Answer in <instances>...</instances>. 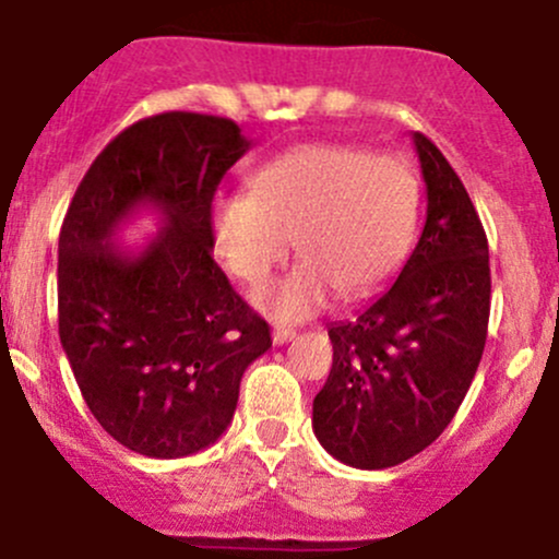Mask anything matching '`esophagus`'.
<instances>
[{
	"label": "esophagus",
	"instance_id": "esophagus-1",
	"mask_svg": "<svg viewBox=\"0 0 559 559\" xmlns=\"http://www.w3.org/2000/svg\"><path fill=\"white\" fill-rule=\"evenodd\" d=\"M293 336H296V331H293V328H282V325H277V328H274V331H272V342L277 344V347H280V344L290 342Z\"/></svg>",
	"mask_w": 559,
	"mask_h": 559
}]
</instances>
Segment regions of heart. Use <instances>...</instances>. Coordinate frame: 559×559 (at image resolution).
I'll return each mask as SVG.
<instances>
[{"mask_svg":"<svg viewBox=\"0 0 559 559\" xmlns=\"http://www.w3.org/2000/svg\"><path fill=\"white\" fill-rule=\"evenodd\" d=\"M419 215V186L399 155L314 142L252 171L250 193L212 204V237L228 272L261 282L290 252L304 261L252 293L280 322L318 314L333 290L358 298L404 261Z\"/></svg>","mask_w":559,"mask_h":559,"instance_id":"heart-1","label":"heart"}]
</instances>
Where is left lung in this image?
I'll use <instances>...</instances> for the list:
<instances>
[{"instance_id":"8db88e82","label":"left lung","mask_w":559,"mask_h":559,"mask_svg":"<svg viewBox=\"0 0 559 559\" xmlns=\"http://www.w3.org/2000/svg\"><path fill=\"white\" fill-rule=\"evenodd\" d=\"M428 212L399 280L353 320L333 322V366L312 428L328 454L390 468L433 444L463 404L490 320L485 228L450 160L414 131Z\"/></svg>"}]
</instances>
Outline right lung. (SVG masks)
<instances>
[{"label": "right lung", "mask_w": 559, "mask_h": 559, "mask_svg": "<svg viewBox=\"0 0 559 559\" xmlns=\"http://www.w3.org/2000/svg\"><path fill=\"white\" fill-rule=\"evenodd\" d=\"M252 142L234 120L164 112L120 131L74 191L59 237V336L78 388L126 450L175 460L231 425L266 320L212 261V199ZM140 211L159 234L114 241Z\"/></svg>", "instance_id": "obj_1"}]
</instances>
